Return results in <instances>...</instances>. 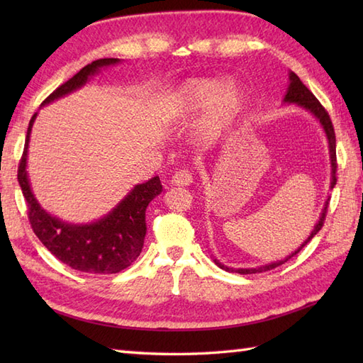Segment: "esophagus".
I'll return each mask as SVG.
<instances>
[{
    "label": "esophagus",
    "mask_w": 363,
    "mask_h": 363,
    "mask_svg": "<svg viewBox=\"0 0 363 363\" xmlns=\"http://www.w3.org/2000/svg\"><path fill=\"white\" fill-rule=\"evenodd\" d=\"M191 182H194V176L187 169H179L172 176V186L176 187H187Z\"/></svg>",
    "instance_id": "34e87169"
}]
</instances>
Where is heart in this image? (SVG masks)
<instances>
[{
    "label": "heart",
    "instance_id": "heart-1",
    "mask_svg": "<svg viewBox=\"0 0 363 363\" xmlns=\"http://www.w3.org/2000/svg\"><path fill=\"white\" fill-rule=\"evenodd\" d=\"M243 90L234 79L220 82L212 78L189 79L173 94L169 115L173 121L195 118L207 109L198 126L203 142H213L230 126L240 112Z\"/></svg>",
    "mask_w": 363,
    "mask_h": 363
}]
</instances>
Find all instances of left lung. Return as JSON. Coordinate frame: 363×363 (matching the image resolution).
Here are the masks:
<instances>
[{
	"instance_id": "obj_1",
	"label": "left lung",
	"mask_w": 363,
	"mask_h": 363,
	"mask_svg": "<svg viewBox=\"0 0 363 363\" xmlns=\"http://www.w3.org/2000/svg\"><path fill=\"white\" fill-rule=\"evenodd\" d=\"M284 104H296L299 107H303V109H306L307 112H311L315 118H317L320 121V125L323 128V130H325L326 134V138H328V148H329V160H330V186L329 189L333 190L337 184V177H335V173H337V156H335V133H334V126H333V121H330L328 112L325 111V107H323L320 104V101L317 98H315V95L312 94V91L307 89L303 82H301V79L298 78V76L290 72L289 73V87H287V94H285L284 96ZM329 198L325 201V207H323L321 211V215L320 218L317 221V225L313 226L311 235L306 238V240L301 243V246L298 250L293 251L291 254H289L287 257H284L281 260H276V262H272V264H267V265H260V267H256V268H229L226 267L225 264H221V262L218 259L213 257V262L217 264L221 269H226V272H235V273H240V274H252V273H262V272H268V269H273L276 267H279L282 264H285L289 259H291L293 256H296V254L304 248V246L309 243L312 238L318 234V230L321 229L323 223H325V218H326V212H328V204H329Z\"/></svg>"
}]
</instances>
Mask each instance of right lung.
<instances>
[{
    "label": "right lung",
    "mask_w": 363,
    "mask_h": 363,
    "mask_svg": "<svg viewBox=\"0 0 363 363\" xmlns=\"http://www.w3.org/2000/svg\"><path fill=\"white\" fill-rule=\"evenodd\" d=\"M120 62V59L109 57L98 59L86 65L72 79L54 90L42 106L73 94L86 86L90 78L101 72V68ZM35 118L37 113L29 121L25 151L18 167V184L26 199L28 217L33 230L52 256L73 269L89 274L120 273L140 256L146 235V207L162 194L159 176H154L143 184H137L111 212L91 223L74 225L54 217L37 201L26 169L29 138Z\"/></svg>",
    "instance_id": "right-lung-1"
}]
</instances>
